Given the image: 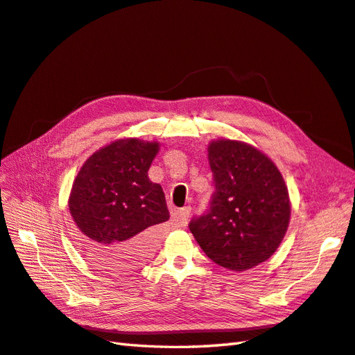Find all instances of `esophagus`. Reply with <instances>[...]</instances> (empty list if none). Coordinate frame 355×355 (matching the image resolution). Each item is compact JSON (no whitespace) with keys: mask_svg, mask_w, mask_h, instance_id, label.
<instances>
[{"mask_svg":"<svg viewBox=\"0 0 355 355\" xmlns=\"http://www.w3.org/2000/svg\"><path fill=\"white\" fill-rule=\"evenodd\" d=\"M189 214H190V207H184L175 214V220L180 226H186L189 222Z\"/></svg>","mask_w":355,"mask_h":355,"instance_id":"34e87169","label":"esophagus"}]
</instances>
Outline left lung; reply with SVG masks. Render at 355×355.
Instances as JSON below:
<instances>
[{
  "mask_svg": "<svg viewBox=\"0 0 355 355\" xmlns=\"http://www.w3.org/2000/svg\"><path fill=\"white\" fill-rule=\"evenodd\" d=\"M208 163L214 178L211 207L190 222V232L217 266L250 270L277 250L288 231L285 180L267 154L241 141H211Z\"/></svg>",
  "mask_w": 355,
  "mask_h": 355,
  "instance_id": "left-lung-1",
  "label": "left lung"
}]
</instances>
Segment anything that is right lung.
I'll list each match as a JSON object with an SVG mask.
<instances>
[{"instance_id":"add662e5","label":"right lung","mask_w":355,"mask_h":355,"mask_svg":"<svg viewBox=\"0 0 355 355\" xmlns=\"http://www.w3.org/2000/svg\"><path fill=\"white\" fill-rule=\"evenodd\" d=\"M157 141L116 139L85 160L73 181L69 211L79 249L98 268L124 272L150 259L159 225L169 219L160 184L148 178Z\"/></svg>"}]
</instances>
